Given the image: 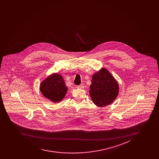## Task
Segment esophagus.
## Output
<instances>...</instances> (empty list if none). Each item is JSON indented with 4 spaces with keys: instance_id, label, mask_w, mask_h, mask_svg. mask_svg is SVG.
<instances>
[{
    "instance_id": "esophagus-1",
    "label": "esophagus",
    "mask_w": 159,
    "mask_h": 159,
    "mask_svg": "<svg viewBox=\"0 0 159 159\" xmlns=\"http://www.w3.org/2000/svg\"><path fill=\"white\" fill-rule=\"evenodd\" d=\"M77 89H83V88H84V85L83 84H80V85H79V86H77Z\"/></svg>"
}]
</instances>
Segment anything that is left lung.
I'll use <instances>...</instances> for the list:
<instances>
[{
  "instance_id": "8db88e82",
  "label": "left lung",
  "mask_w": 159,
  "mask_h": 159,
  "mask_svg": "<svg viewBox=\"0 0 159 159\" xmlns=\"http://www.w3.org/2000/svg\"><path fill=\"white\" fill-rule=\"evenodd\" d=\"M119 92L118 82L106 68L102 67L93 75L89 94L96 106L104 107L111 104Z\"/></svg>"
}]
</instances>
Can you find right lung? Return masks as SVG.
Wrapping results in <instances>:
<instances>
[{"label":"right lung","mask_w":159,"mask_h":159,"mask_svg":"<svg viewBox=\"0 0 159 159\" xmlns=\"http://www.w3.org/2000/svg\"><path fill=\"white\" fill-rule=\"evenodd\" d=\"M67 90L62 76L57 73H53L46 77L39 86V90L43 97L52 102L62 101Z\"/></svg>","instance_id":"obj_1"}]
</instances>
